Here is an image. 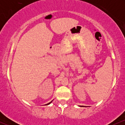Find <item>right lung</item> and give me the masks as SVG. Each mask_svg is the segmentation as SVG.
Here are the masks:
<instances>
[{
  "instance_id": "obj_1",
  "label": "right lung",
  "mask_w": 125,
  "mask_h": 125,
  "mask_svg": "<svg viewBox=\"0 0 125 125\" xmlns=\"http://www.w3.org/2000/svg\"><path fill=\"white\" fill-rule=\"evenodd\" d=\"M52 101H53V100H52ZM52 101H51V102H49V104H46L45 105H48V104H51V102H52Z\"/></svg>"
}]
</instances>
